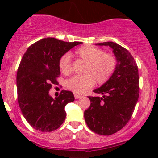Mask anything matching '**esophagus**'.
<instances>
[{"instance_id":"34e87169","label":"esophagus","mask_w":158,"mask_h":158,"mask_svg":"<svg viewBox=\"0 0 158 158\" xmlns=\"http://www.w3.org/2000/svg\"><path fill=\"white\" fill-rule=\"evenodd\" d=\"M74 97H75V99H80V98H81L82 96H81V95H78V94H74Z\"/></svg>"}]
</instances>
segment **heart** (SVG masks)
<instances>
[{
  "label": "heart",
  "mask_w": 158,
  "mask_h": 158,
  "mask_svg": "<svg viewBox=\"0 0 158 158\" xmlns=\"http://www.w3.org/2000/svg\"><path fill=\"white\" fill-rule=\"evenodd\" d=\"M75 54L86 65L83 69L85 75L75 76L66 81V87L76 93H82L98 85L105 83L113 74L116 67V59L112 54L104 53L101 49L93 46H83L75 51ZM59 68L65 74L72 71L71 55L64 54L59 59Z\"/></svg>",
  "instance_id": "heart-1"
}]
</instances>
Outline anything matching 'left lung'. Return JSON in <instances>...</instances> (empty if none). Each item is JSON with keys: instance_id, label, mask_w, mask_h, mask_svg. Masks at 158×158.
Masks as SVG:
<instances>
[{"instance_id": "left-lung-1", "label": "left lung", "mask_w": 158, "mask_h": 158, "mask_svg": "<svg viewBox=\"0 0 158 158\" xmlns=\"http://www.w3.org/2000/svg\"><path fill=\"white\" fill-rule=\"evenodd\" d=\"M112 49L116 67L111 77L93 92L102 96H89L91 104L85 111L89 129L101 135H111L131 119L139 96L138 66L131 53L114 42L96 43Z\"/></svg>"}]
</instances>
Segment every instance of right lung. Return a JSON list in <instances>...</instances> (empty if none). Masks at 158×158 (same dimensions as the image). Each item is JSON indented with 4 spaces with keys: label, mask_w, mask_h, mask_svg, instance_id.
<instances>
[{
    "label": "right lung",
    "mask_w": 158,
    "mask_h": 158,
    "mask_svg": "<svg viewBox=\"0 0 158 158\" xmlns=\"http://www.w3.org/2000/svg\"><path fill=\"white\" fill-rule=\"evenodd\" d=\"M81 42H64L44 38L27 48L16 75L18 104L23 117L42 132L58 129L65 120V107L74 100L72 92L62 90L53 98L49 91L59 77V59Z\"/></svg>",
    "instance_id": "add662e5"
}]
</instances>
